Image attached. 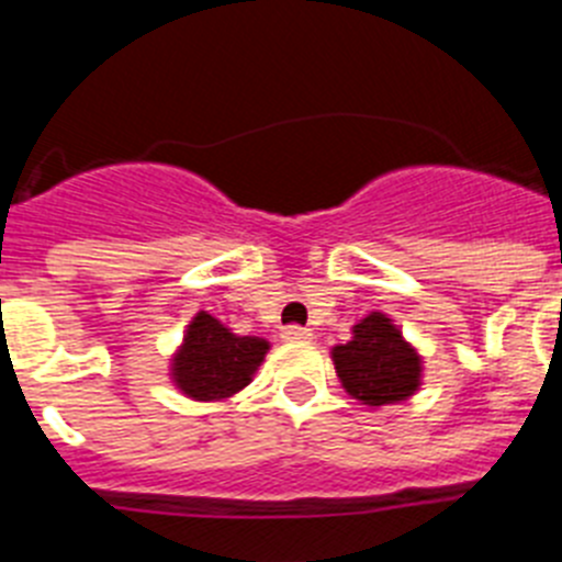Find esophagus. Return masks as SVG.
Returning a JSON list of instances; mask_svg holds the SVG:
<instances>
[{
  "label": "esophagus",
  "mask_w": 562,
  "mask_h": 562,
  "mask_svg": "<svg viewBox=\"0 0 562 562\" xmlns=\"http://www.w3.org/2000/svg\"><path fill=\"white\" fill-rule=\"evenodd\" d=\"M284 340H290V342H306V340H312V331L310 329H304V326H286L284 329Z\"/></svg>",
  "instance_id": "obj_1"
}]
</instances>
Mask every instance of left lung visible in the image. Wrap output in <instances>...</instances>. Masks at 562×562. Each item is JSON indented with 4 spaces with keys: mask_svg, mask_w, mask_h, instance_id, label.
Returning a JSON list of instances; mask_svg holds the SVG:
<instances>
[{
    "mask_svg": "<svg viewBox=\"0 0 562 562\" xmlns=\"http://www.w3.org/2000/svg\"><path fill=\"white\" fill-rule=\"evenodd\" d=\"M331 362L346 394L369 408L411 400L425 371L416 346L385 312H371L351 326V340L331 349Z\"/></svg>",
    "mask_w": 562,
    "mask_h": 562,
    "instance_id": "8db88e82",
    "label": "left lung"
}]
</instances>
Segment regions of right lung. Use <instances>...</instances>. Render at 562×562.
<instances>
[{"mask_svg": "<svg viewBox=\"0 0 562 562\" xmlns=\"http://www.w3.org/2000/svg\"><path fill=\"white\" fill-rule=\"evenodd\" d=\"M270 351V340L236 335L211 312H196L186 326L182 342L171 355L168 376L177 391L196 402L231 400L247 389Z\"/></svg>", "mask_w": 562, "mask_h": 562, "instance_id": "obj_1", "label": "right lung"}]
</instances>
